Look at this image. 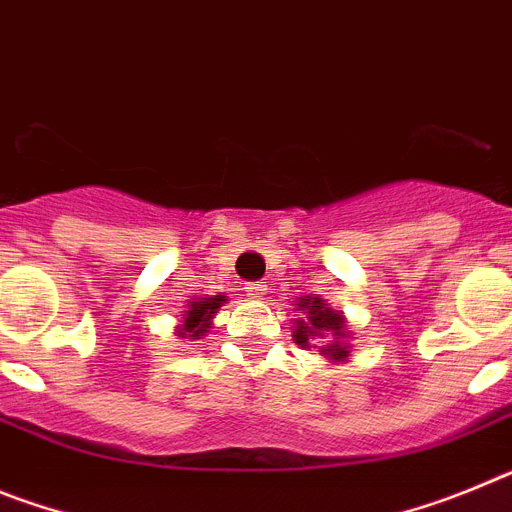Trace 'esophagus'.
Returning a JSON list of instances; mask_svg holds the SVG:
<instances>
[{
	"instance_id": "1",
	"label": "esophagus",
	"mask_w": 512,
	"mask_h": 512,
	"mask_svg": "<svg viewBox=\"0 0 512 512\" xmlns=\"http://www.w3.org/2000/svg\"><path fill=\"white\" fill-rule=\"evenodd\" d=\"M243 289H246L248 297H256V300L266 295V284L264 282H248Z\"/></svg>"
}]
</instances>
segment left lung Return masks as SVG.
I'll return each instance as SVG.
<instances>
[{
    "label": "left lung",
    "instance_id": "obj_1",
    "mask_svg": "<svg viewBox=\"0 0 512 512\" xmlns=\"http://www.w3.org/2000/svg\"><path fill=\"white\" fill-rule=\"evenodd\" d=\"M297 310L305 312V320H297L295 333H292L297 346L310 348L312 338H333V341H328V346H323L325 359L346 361L351 356V346L346 343V318L341 312L330 310L320 297H300Z\"/></svg>",
    "mask_w": 512,
    "mask_h": 512
}]
</instances>
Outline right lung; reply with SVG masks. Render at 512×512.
I'll list each match as a JSON object with an SVG mask.
<instances>
[{
	"label": "right lung",
	"mask_w": 512,
	"mask_h": 512,
	"mask_svg": "<svg viewBox=\"0 0 512 512\" xmlns=\"http://www.w3.org/2000/svg\"><path fill=\"white\" fill-rule=\"evenodd\" d=\"M225 302V295H215V297H200V300L189 302V307L184 310V320L179 325V336L182 338H200L205 336L207 330H210L212 318H215V312L220 310V305Z\"/></svg>",
	"instance_id": "obj_1"
}]
</instances>
